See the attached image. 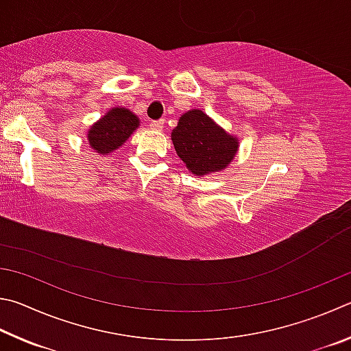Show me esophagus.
Segmentation results:
<instances>
[{
  "instance_id": "obj_1",
  "label": "esophagus",
  "mask_w": 351,
  "mask_h": 351,
  "mask_svg": "<svg viewBox=\"0 0 351 351\" xmlns=\"http://www.w3.org/2000/svg\"><path fill=\"white\" fill-rule=\"evenodd\" d=\"M163 125H165L163 120H154V121L149 123V126H151L152 131H162Z\"/></svg>"
}]
</instances>
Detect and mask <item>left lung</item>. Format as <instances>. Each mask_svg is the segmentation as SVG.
<instances>
[{"instance_id":"8db88e82","label":"left lung","mask_w":351,"mask_h":351,"mask_svg":"<svg viewBox=\"0 0 351 351\" xmlns=\"http://www.w3.org/2000/svg\"><path fill=\"white\" fill-rule=\"evenodd\" d=\"M171 135L177 156L195 176L222 171L234 158L239 147L232 135L199 109L183 114Z\"/></svg>"}]
</instances>
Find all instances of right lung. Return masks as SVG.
I'll return each mask as SVG.
<instances>
[{
    "label": "right lung",
    "mask_w": 351,
    "mask_h": 351,
    "mask_svg": "<svg viewBox=\"0 0 351 351\" xmlns=\"http://www.w3.org/2000/svg\"><path fill=\"white\" fill-rule=\"evenodd\" d=\"M138 123L137 115H134L131 110L125 108L110 109L103 119L90 126L88 134L89 145L103 156L109 154L125 143Z\"/></svg>",
    "instance_id": "right-lung-1"
}]
</instances>
